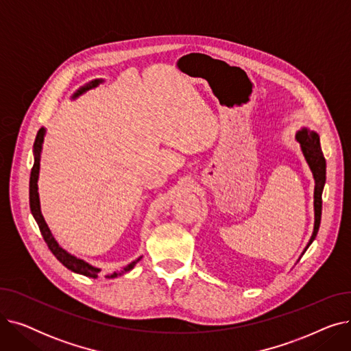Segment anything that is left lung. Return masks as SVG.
<instances>
[{"label":"left lung","mask_w":351,"mask_h":351,"mask_svg":"<svg viewBox=\"0 0 351 351\" xmlns=\"http://www.w3.org/2000/svg\"><path fill=\"white\" fill-rule=\"evenodd\" d=\"M298 141L302 145V151L304 154V158L310 166L313 172V178H315L316 186H315V230H313L311 239L307 245V247L315 241L319 228H320V220H322V193L326 183V159L322 152L320 147V138L315 131H310V129H302V131L296 135ZM306 247V250H307ZM304 250V252H306Z\"/></svg>","instance_id":"obj_1"}]
</instances>
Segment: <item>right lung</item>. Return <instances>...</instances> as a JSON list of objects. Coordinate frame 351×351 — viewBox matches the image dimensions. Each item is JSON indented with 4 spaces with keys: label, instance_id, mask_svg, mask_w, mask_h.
Here are the masks:
<instances>
[{
    "label": "right lung",
    "instance_id": "add662e5",
    "mask_svg": "<svg viewBox=\"0 0 351 351\" xmlns=\"http://www.w3.org/2000/svg\"><path fill=\"white\" fill-rule=\"evenodd\" d=\"M98 84V81L92 82L90 85H88L86 88H82L81 90H78V94H81V92H84L85 89H89L90 86H95ZM44 134H45V129L41 128L38 134H36V138H35V142H34V152H35V159H34V166L31 169V176H29V208H31V212H32V216L34 219L36 220V223H38V228H40V232L44 237V241L47 243V246L49 247V250L52 252V254L57 257V259L69 270L75 271V273H80V274H84V276H88V278H92V279H97L101 276V270L97 269V267H92L89 266L88 263H85L84 261L81 259H77V257H73L71 254H68L62 247L58 246V243L55 242L53 236L51 234L45 220L41 215V209H40V197H38V185H36V180H38V173H40V154H41V146H43V141H44ZM141 261L136 259L135 262H132L131 265H128L126 267H123L122 271H129L131 269H134V266ZM115 276H118L117 273H114L110 278H115ZM109 278V276H108Z\"/></svg>",
    "mask_w": 351,
    "mask_h": 351
}]
</instances>
